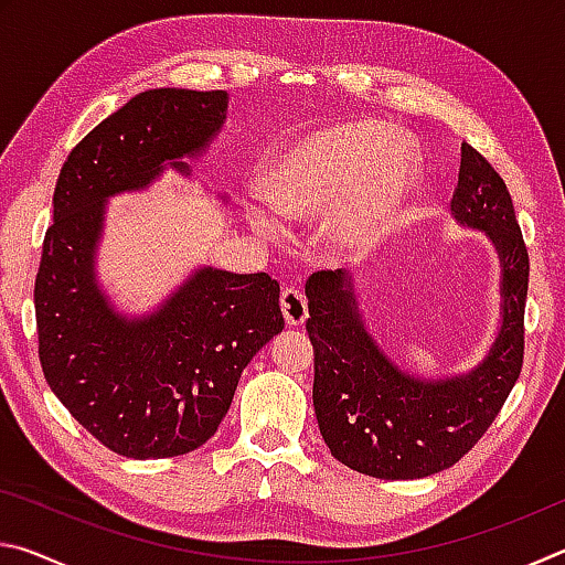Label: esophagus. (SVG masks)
<instances>
[{
	"mask_svg": "<svg viewBox=\"0 0 565 565\" xmlns=\"http://www.w3.org/2000/svg\"><path fill=\"white\" fill-rule=\"evenodd\" d=\"M279 306H281L284 321L289 323V327H301V323L309 319V306H306L303 294L291 289V286H286V289L281 291Z\"/></svg>",
	"mask_w": 565,
	"mask_h": 565,
	"instance_id": "obj_1",
	"label": "esophagus"
}]
</instances>
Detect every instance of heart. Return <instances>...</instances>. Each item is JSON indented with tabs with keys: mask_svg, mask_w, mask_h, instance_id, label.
<instances>
[{
	"mask_svg": "<svg viewBox=\"0 0 565 565\" xmlns=\"http://www.w3.org/2000/svg\"><path fill=\"white\" fill-rule=\"evenodd\" d=\"M418 167L398 137L379 121H349L317 131L276 161L264 179L271 212L294 224L323 223L339 254H353L394 226L414 196ZM256 232L276 238L279 222L252 209Z\"/></svg>",
	"mask_w": 565,
	"mask_h": 565,
	"instance_id": "b5f03b06",
	"label": "heart"
}]
</instances>
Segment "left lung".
<instances>
[{
    "instance_id": "obj_1",
    "label": "left lung",
    "mask_w": 565,
    "mask_h": 565,
    "mask_svg": "<svg viewBox=\"0 0 565 565\" xmlns=\"http://www.w3.org/2000/svg\"><path fill=\"white\" fill-rule=\"evenodd\" d=\"M451 214L481 228L501 259L499 337L468 374L418 379L401 371L363 327L351 276L319 271L306 281L313 411L331 456L359 473L401 481L454 466L489 431L519 381L529 248L505 181L471 145H461Z\"/></svg>"
}]
</instances>
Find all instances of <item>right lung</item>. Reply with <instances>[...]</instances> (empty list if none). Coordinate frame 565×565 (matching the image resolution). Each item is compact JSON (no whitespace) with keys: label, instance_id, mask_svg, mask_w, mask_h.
Returning a JSON list of instances; mask_svg holds the SVG:
<instances>
[{"label":"right lung","instance_id":"add662e5","mask_svg":"<svg viewBox=\"0 0 565 565\" xmlns=\"http://www.w3.org/2000/svg\"><path fill=\"white\" fill-rule=\"evenodd\" d=\"M228 94L149 89L72 149L54 189L34 284L40 361L70 414L114 454L169 458L216 434L246 363L284 329L269 274L202 266L151 313L129 319L97 284L107 199L167 167L189 174L226 119Z\"/></svg>","mask_w":565,"mask_h":565}]
</instances>
